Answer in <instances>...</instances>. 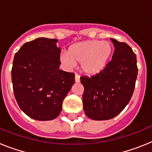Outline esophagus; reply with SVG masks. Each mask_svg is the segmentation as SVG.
Masks as SVG:
<instances>
[{
	"mask_svg": "<svg viewBox=\"0 0 152 152\" xmlns=\"http://www.w3.org/2000/svg\"><path fill=\"white\" fill-rule=\"evenodd\" d=\"M75 82L76 83H79L80 82V76L78 75H75Z\"/></svg>",
	"mask_w": 152,
	"mask_h": 152,
	"instance_id": "esophagus-1",
	"label": "esophagus"
}]
</instances>
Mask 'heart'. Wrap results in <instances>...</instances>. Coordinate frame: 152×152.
Returning <instances> with one entry per match:
<instances>
[{
  "label": "heart",
  "mask_w": 152,
  "mask_h": 152,
  "mask_svg": "<svg viewBox=\"0 0 152 152\" xmlns=\"http://www.w3.org/2000/svg\"><path fill=\"white\" fill-rule=\"evenodd\" d=\"M113 51V46L110 42L86 40L71 45L68 53H61V60L69 68L80 63L81 72L87 75H95L107 66Z\"/></svg>",
  "instance_id": "obj_1"
}]
</instances>
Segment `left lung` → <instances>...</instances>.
I'll use <instances>...</instances> for the list:
<instances>
[{
  "mask_svg": "<svg viewBox=\"0 0 152 152\" xmlns=\"http://www.w3.org/2000/svg\"><path fill=\"white\" fill-rule=\"evenodd\" d=\"M110 39L115 47L112 60L96 75L80 77L84 113L94 120L110 119L123 110L132 96L138 75L136 56L131 47Z\"/></svg>",
  "mask_w": 152,
  "mask_h": 152,
  "instance_id": "1",
  "label": "left lung"
}]
</instances>
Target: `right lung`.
Instances as JSON below:
<instances>
[{
  "label": "right lung",
  "mask_w": 152,
  "mask_h": 152,
  "mask_svg": "<svg viewBox=\"0 0 152 152\" xmlns=\"http://www.w3.org/2000/svg\"><path fill=\"white\" fill-rule=\"evenodd\" d=\"M56 39L37 38L21 46L11 71L14 96L28 116L40 121L57 117L75 83V74L59 70Z\"/></svg>",
  "instance_id": "right-lung-1"
}]
</instances>
